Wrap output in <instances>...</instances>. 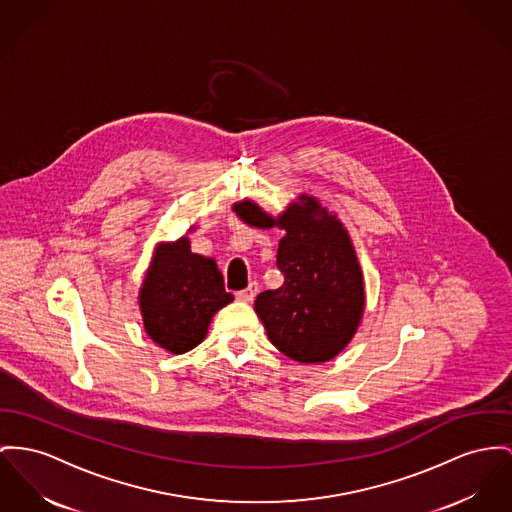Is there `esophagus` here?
I'll return each mask as SVG.
<instances>
[{"label":"esophagus","instance_id":"34e87169","mask_svg":"<svg viewBox=\"0 0 512 512\" xmlns=\"http://www.w3.org/2000/svg\"><path fill=\"white\" fill-rule=\"evenodd\" d=\"M256 293H258V285H256V283H250L244 291L237 293V299H239L240 303H252L254 297H256Z\"/></svg>","mask_w":512,"mask_h":512}]
</instances>
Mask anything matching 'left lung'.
Here are the masks:
<instances>
[{
  "instance_id": "obj_1",
  "label": "left lung",
  "mask_w": 512,
  "mask_h": 512,
  "mask_svg": "<svg viewBox=\"0 0 512 512\" xmlns=\"http://www.w3.org/2000/svg\"><path fill=\"white\" fill-rule=\"evenodd\" d=\"M233 211L250 227L285 231L277 248L283 285L254 301L270 341L299 363L338 357L365 312L363 270L338 215L308 194H299L275 217L250 198Z\"/></svg>"
}]
</instances>
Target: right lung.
I'll return each mask as SVG.
<instances>
[{
  "mask_svg": "<svg viewBox=\"0 0 512 512\" xmlns=\"http://www.w3.org/2000/svg\"><path fill=\"white\" fill-rule=\"evenodd\" d=\"M186 235L155 246L137 297L145 334L172 355L200 345L215 312L235 299L215 260L192 252Z\"/></svg>",
  "mask_w": 512,
  "mask_h": 512,
  "instance_id": "obj_1",
  "label": "right lung"
}]
</instances>
